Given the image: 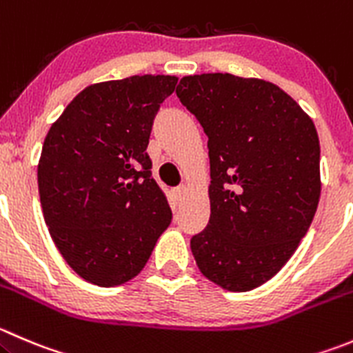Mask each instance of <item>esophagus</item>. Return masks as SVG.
<instances>
[{"label":"esophagus","instance_id":"obj_1","mask_svg":"<svg viewBox=\"0 0 353 353\" xmlns=\"http://www.w3.org/2000/svg\"><path fill=\"white\" fill-rule=\"evenodd\" d=\"M186 191H188V188H186V186H179V188H176V190H174V196H176L177 200H183L184 194H186Z\"/></svg>","mask_w":353,"mask_h":353}]
</instances>
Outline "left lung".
<instances>
[{
    "mask_svg": "<svg viewBox=\"0 0 353 353\" xmlns=\"http://www.w3.org/2000/svg\"><path fill=\"white\" fill-rule=\"evenodd\" d=\"M176 94L208 136L210 219L191 252L212 283L250 292L281 271L312 224L321 196L316 125L262 79L186 75Z\"/></svg>",
    "mask_w": 353,
    "mask_h": 353,
    "instance_id": "obj_1",
    "label": "left lung"
}]
</instances>
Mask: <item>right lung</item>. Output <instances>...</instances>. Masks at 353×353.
Returning a JSON list of instances; mask_svg holds the SVG:
<instances>
[{"instance_id": "add662e5", "label": "right lung", "mask_w": 353, "mask_h": 353, "mask_svg": "<svg viewBox=\"0 0 353 353\" xmlns=\"http://www.w3.org/2000/svg\"><path fill=\"white\" fill-rule=\"evenodd\" d=\"M174 75H132L82 90L48 131L37 165L54 245L84 281L124 285L143 271L172 221L152 177L153 119Z\"/></svg>"}]
</instances>
